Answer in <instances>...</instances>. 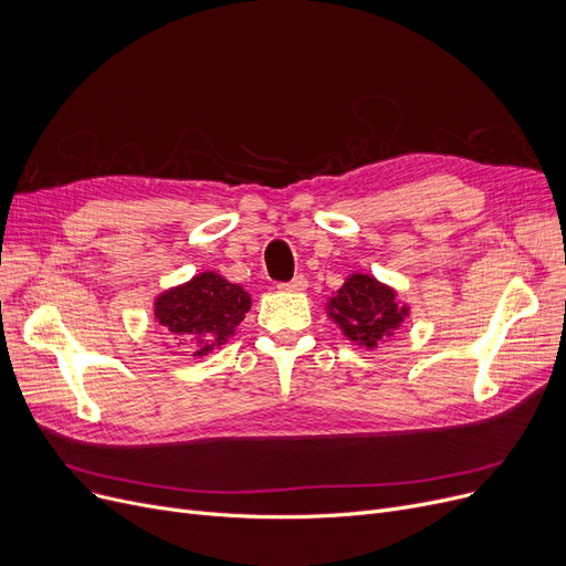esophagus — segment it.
<instances>
[{
  "mask_svg": "<svg viewBox=\"0 0 566 566\" xmlns=\"http://www.w3.org/2000/svg\"><path fill=\"white\" fill-rule=\"evenodd\" d=\"M277 289H282V291H305L307 289V280L303 275H295L289 282H280Z\"/></svg>",
  "mask_w": 566,
  "mask_h": 566,
  "instance_id": "obj_1",
  "label": "esophagus"
}]
</instances>
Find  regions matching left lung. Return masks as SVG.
I'll use <instances>...</instances> for the list:
<instances>
[{"instance_id":"obj_1","label":"left lung","mask_w":566,"mask_h":566,"mask_svg":"<svg viewBox=\"0 0 566 566\" xmlns=\"http://www.w3.org/2000/svg\"><path fill=\"white\" fill-rule=\"evenodd\" d=\"M331 314L342 325L346 337L374 348L408 314L397 307L395 291L369 275H353L331 301Z\"/></svg>"}]
</instances>
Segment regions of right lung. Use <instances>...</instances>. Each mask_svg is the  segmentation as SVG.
<instances>
[{"instance_id":"add662e5","label":"right lung","mask_w":566,"mask_h":566,"mask_svg":"<svg viewBox=\"0 0 566 566\" xmlns=\"http://www.w3.org/2000/svg\"><path fill=\"white\" fill-rule=\"evenodd\" d=\"M250 310V295L216 273H201L156 303L160 325L181 344L203 355L233 335Z\"/></svg>"}]
</instances>
